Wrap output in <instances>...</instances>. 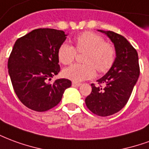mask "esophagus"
<instances>
[{"label":"esophagus","mask_w":149,"mask_h":149,"mask_svg":"<svg viewBox=\"0 0 149 149\" xmlns=\"http://www.w3.org/2000/svg\"><path fill=\"white\" fill-rule=\"evenodd\" d=\"M72 85H73V86H81V83H78V82H76V81H72Z\"/></svg>","instance_id":"1"}]
</instances>
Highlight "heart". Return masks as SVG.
<instances>
[{
	"instance_id": "b5f03b06",
	"label": "heart",
	"mask_w": 149,
	"mask_h": 149,
	"mask_svg": "<svg viewBox=\"0 0 149 149\" xmlns=\"http://www.w3.org/2000/svg\"><path fill=\"white\" fill-rule=\"evenodd\" d=\"M75 47L63 43L59 47L57 56L61 63L71 65L77 56V52L85 54L84 64H76L65 68V77L75 81H82L93 78L96 69L100 73H104L112 68L116 60V49L109 42L104 41L100 35L86 31L73 39Z\"/></svg>"
}]
</instances>
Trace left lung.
Returning a JSON list of instances; mask_svg holds the SVG:
<instances>
[{
  "instance_id": "1",
  "label": "left lung",
  "mask_w": 149,
  "mask_h": 149,
  "mask_svg": "<svg viewBox=\"0 0 149 149\" xmlns=\"http://www.w3.org/2000/svg\"><path fill=\"white\" fill-rule=\"evenodd\" d=\"M114 44L115 62L109 71L92 84V92L85 98L86 106L100 116H108L121 110L128 102L140 75L136 50L126 38L112 31L99 30Z\"/></svg>"
}]
</instances>
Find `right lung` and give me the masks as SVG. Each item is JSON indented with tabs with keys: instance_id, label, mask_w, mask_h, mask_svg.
<instances>
[{
	"instance_id": "right-lung-1",
	"label": "right lung",
	"mask_w": 149,
	"mask_h": 149,
	"mask_svg": "<svg viewBox=\"0 0 149 149\" xmlns=\"http://www.w3.org/2000/svg\"><path fill=\"white\" fill-rule=\"evenodd\" d=\"M66 36L62 30L37 29L16 40L8 57V74L18 99L29 109H51L71 86L68 79L48 82L61 70L57 52Z\"/></svg>"
}]
</instances>
